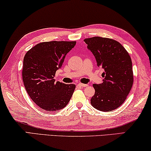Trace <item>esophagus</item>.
<instances>
[{
  "mask_svg": "<svg viewBox=\"0 0 151 151\" xmlns=\"http://www.w3.org/2000/svg\"><path fill=\"white\" fill-rule=\"evenodd\" d=\"M78 86H79L81 88H86V87L88 86V84H83V83H79L78 84Z\"/></svg>",
  "mask_w": 151,
  "mask_h": 151,
  "instance_id": "34e87169",
  "label": "esophagus"
}]
</instances>
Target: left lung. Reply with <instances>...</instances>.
<instances>
[{"instance_id": "1", "label": "left lung", "mask_w": 151, "mask_h": 151, "mask_svg": "<svg viewBox=\"0 0 151 151\" xmlns=\"http://www.w3.org/2000/svg\"><path fill=\"white\" fill-rule=\"evenodd\" d=\"M84 41L98 66L104 69L103 82L93 85L95 94L91 99V105L101 111H113L122 105L132 88L131 57L122 44L114 40L93 37Z\"/></svg>"}]
</instances>
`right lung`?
Instances as JSON below:
<instances>
[{"label": "right lung", "mask_w": 151, "mask_h": 151, "mask_svg": "<svg viewBox=\"0 0 151 151\" xmlns=\"http://www.w3.org/2000/svg\"><path fill=\"white\" fill-rule=\"evenodd\" d=\"M76 42L52 41L37 44L24 55L22 80L32 101L42 109L52 111L64 108L75 91V84L55 82L56 71Z\"/></svg>", "instance_id": "obj_1"}]
</instances>
